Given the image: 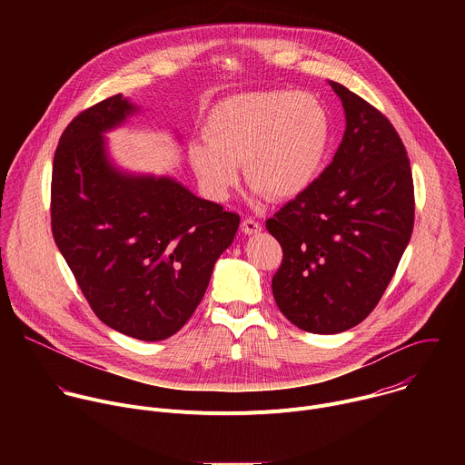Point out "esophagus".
<instances>
[{"instance_id": "obj_1", "label": "esophagus", "mask_w": 465, "mask_h": 465, "mask_svg": "<svg viewBox=\"0 0 465 465\" xmlns=\"http://www.w3.org/2000/svg\"><path fill=\"white\" fill-rule=\"evenodd\" d=\"M241 230H242L244 235H253V233L261 232V224L257 221H253V219H244L241 223Z\"/></svg>"}]
</instances>
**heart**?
<instances>
[{
    "label": "heart",
    "instance_id": "heart-1",
    "mask_svg": "<svg viewBox=\"0 0 465 465\" xmlns=\"http://www.w3.org/2000/svg\"><path fill=\"white\" fill-rule=\"evenodd\" d=\"M206 140L189 145V162L213 196L228 194L242 165L255 193L289 201L314 182L331 142V119L311 94L248 92L212 110Z\"/></svg>",
    "mask_w": 465,
    "mask_h": 465
}]
</instances>
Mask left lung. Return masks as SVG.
<instances>
[{"instance_id":"1","label":"left lung","mask_w":465,"mask_h":465,"mask_svg":"<svg viewBox=\"0 0 465 465\" xmlns=\"http://www.w3.org/2000/svg\"><path fill=\"white\" fill-rule=\"evenodd\" d=\"M346 112L333 162L267 230L283 250L272 278L280 311L316 335L342 333L379 303L414 228V182L391 123L329 81Z\"/></svg>"}]
</instances>
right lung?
I'll return each instance as SVG.
<instances>
[{
    "mask_svg": "<svg viewBox=\"0 0 465 465\" xmlns=\"http://www.w3.org/2000/svg\"><path fill=\"white\" fill-rule=\"evenodd\" d=\"M138 108L121 94L81 112L53 158L51 230L92 311L132 339H169L201 303L239 215L165 176L115 169L103 132Z\"/></svg>",
    "mask_w": 465,
    "mask_h": 465,
    "instance_id": "right-lung-1",
    "label": "right lung"
}]
</instances>
